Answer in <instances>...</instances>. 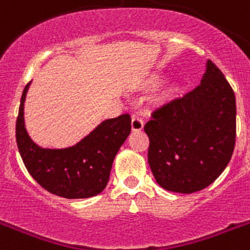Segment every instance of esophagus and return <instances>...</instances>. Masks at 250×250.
<instances>
[{
  "mask_svg": "<svg viewBox=\"0 0 250 250\" xmlns=\"http://www.w3.org/2000/svg\"><path fill=\"white\" fill-rule=\"evenodd\" d=\"M144 127V121L139 116H132L131 119V129L132 131H140Z\"/></svg>",
  "mask_w": 250,
  "mask_h": 250,
  "instance_id": "34e87169",
  "label": "esophagus"
}]
</instances>
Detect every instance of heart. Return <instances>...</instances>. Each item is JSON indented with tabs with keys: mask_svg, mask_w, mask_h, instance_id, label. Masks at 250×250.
<instances>
[{
	"mask_svg": "<svg viewBox=\"0 0 250 250\" xmlns=\"http://www.w3.org/2000/svg\"><path fill=\"white\" fill-rule=\"evenodd\" d=\"M179 83H170V86L167 87V95H174L176 94V92L179 91Z\"/></svg>",
	"mask_w": 250,
	"mask_h": 250,
	"instance_id": "1",
	"label": "heart"
}]
</instances>
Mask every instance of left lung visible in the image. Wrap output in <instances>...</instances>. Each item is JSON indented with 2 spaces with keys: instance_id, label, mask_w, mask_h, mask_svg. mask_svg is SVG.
Masks as SVG:
<instances>
[{
  "instance_id": "8db88e82",
  "label": "left lung",
  "mask_w": 250,
  "mask_h": 250,
  "mask_svg": "<svg viewBox=\"0 0 250 250\" xmlns=\"http://www.w3.org/2000/svg\"><path fill=\"white\" fill-rule=\"evenodd\" d=\"M235 95L223 72L207 61L200 85L159 106L144 130L156 183L174 193L209 187L224 171L235 145Z\"/></svg>"
}]
</instances>
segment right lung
Returning <instances> with one entry per match:
<instances>
[{"label": "right lung", "mask_w": 250, "mask_h": 250, "mask_svg": "<svg viewBox=\"0 0 250 250\" xmlns=\"http://www.w3.org/2000/svg\"><path fill=\"white\" fill-rule=\"evenodd\" d=\"M30 85L22 92L16 123L17 146L27 171L43 189L66 199L100 194L109 182L112 161L131 131L130 115L106 119L72 146L42 147L26 129L25 101Z\"/></svg>", "instance_id": "add662e5"}]
</instances>
